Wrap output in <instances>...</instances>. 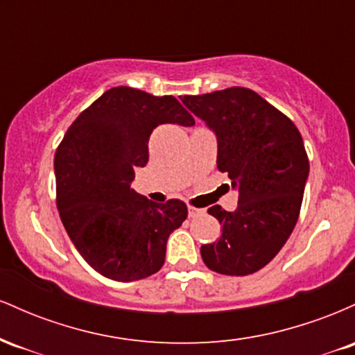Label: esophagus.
Masks as SVG:
<instances>
[{
	"instance_id": "esophagus-1",
	"label": "esophagus",
	"mask_w": 355,
	"mask_h": 355,
	"mask_svg": "<svg viewBox=\"0 0 355 355\" xmlns=\"http://www.w3.org/2000/svg\"><path fill=\"white\" fill-rule=\"evenodd\" d=\"M202 214H203L202 209H195V207H190V205H189V217H190V218L200 217Z\"/></svg>"
}]
</instances>
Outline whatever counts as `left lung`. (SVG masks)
I'll return each mask as SVG.
<instances>
[{"mask_svg":"<svg viewBox=\"0 0 355 355\" xmlns=\"http://www.w3.org/2000/svg\"><path fill=\"white\" fill-rule=\"evenodd\" d=\"M182 98V96H180ZM182 103L217 137V166L239 191L235 211L209 209L220 239L202 245L210 270L248 275L266 267L291 237L309 178V158L297 126L248 88L187 95Z\"/></svg>","mask_w":355,"mask_h":355,"instance_id":"obj_1","label":"left lung"}]
</instances>
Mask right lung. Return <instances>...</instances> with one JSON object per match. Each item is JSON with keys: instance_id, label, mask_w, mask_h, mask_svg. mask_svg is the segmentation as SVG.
I'll use <instances>...</instances> for the list:
<instances>
[{"instance_id": "add662e5", "label": "right lung", "mask_w": 355, "mask_h": 355, "mask_svg": "<svg viewBox=\"0 0 355 355\" xmlns=\"http://www.w3.org/2000/svg\"><path fill=\"white\" fill-rule=\"evenodd\" d=\"M164 123L195 121L173 96L116 87L80 113L56 150L61 222L88 266L116 282L157 274L166 240L189 215L182 200L155 203L132 189L150 135Z\"/></svg>"}]
</instances>
